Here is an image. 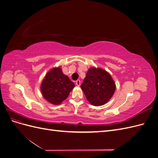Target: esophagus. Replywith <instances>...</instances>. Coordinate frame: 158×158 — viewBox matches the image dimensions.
I'll use <instances>...</instances> for the list:
<instances>
[{
	"label": "esophagus",
	"instance_id": "obj_1",
	"mask_svg": "<svg viewBox=\"0 0 158 158\" xmlns=\"http://www.w3.org/2000/svg\"><path fill=\"white\" fill-rule=\"evenodd\" d=\"M76 85H77V86H80V80H77L76 81Z\"/></svg>",
	"mask_w": 158,
	"mask_h": 158
}]
</instances>
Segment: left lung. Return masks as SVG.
<instances>
[{
    "label": "left lung",
    "mask_w": 158,
    "mask_h": 158,
    "mask_svg": "<svg viewBox=\"0 0 158 158\" xmlns=\"http://www.w3.org/2000/svg\"><path fill=\"white\" fill-rule=\"evenodd\" d=\"M80 87L92 106H101L107 103L113 97L116 84L111 74L106 70L91 67Z\"/></svg>",
    "instance_id": "8db88e82"
}]
</instances>
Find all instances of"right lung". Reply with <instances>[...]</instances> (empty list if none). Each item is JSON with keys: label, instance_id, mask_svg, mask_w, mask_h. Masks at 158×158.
<instances>
[{"label": "right lung", "instance_id": "add662e5", "mask_svg": "<svg viewBox=\"0 0 158 158\" xmlns=\"http://www.w3.org/2000/svg\"><path fill=\"white\" fill-rule=\"evenodd\" d=\"M75 84L63 74L61 66L51 69L41 84L40 89L43 97L49 103L60 105L68 98Z\"/></svg>", "mask_w": 158, "mask_h": 158}]
</instances>
